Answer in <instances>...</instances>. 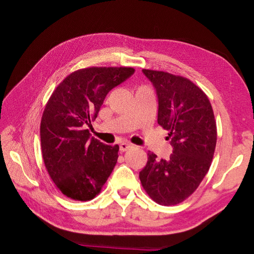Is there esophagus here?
<instances>
[{"instance_id":"1","label":"esophagus","mask_w":254,"mask_h":254,"mask_svg":"<svg viewBox=\"0 0 254 254\" xmlns=\"http://www.w3.org/2000/svg\"><path fill=\"white\" fill-rule=\"evenodd\" d=\"M132 147V144H128V143H121L120 144V150L121 152H126V150L130 149Z\"/></svg>"}]
</instances>
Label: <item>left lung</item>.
<instances>
[{"label":"left lung","mask_w":254,"mask_h":254,"mask_svg":"<svg viewBox=\"0 0 254 254\" xmlns=\"http://www.w3.org/2000/svg\"><path fill=\"white\" fill-rule=\"evenodd\" d=\"M143 73L156 89L157 122L169 132L174 149L167 160L148 152L139 180L156 203L169 206L190 196L207 174L216 147V122L207 96L190 79L153 69Z\"/></svg>","instance_id":"obj_1"}]
</instances>
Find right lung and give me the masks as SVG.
I'll return each instance as SVG.
<instances>
[{
    "label": "right lung",
    "instance_id": "add662e5",
    "mask_svg": "<svg viewBox=\"0 0 254 254\" xmlns=\"http://www.w3.org/2000/svg\"><path fill=\"white\" fill-rule=\"evenodd\" d=\"M133 67H87L64 78L53 91L40 123L48 174L64 195L89 201L99 194L118 160L119 146L90 136L107 94L134 73Z\"/></svg>",
    "mask_w": 254,
    "mask_h": 254
}]
</instances>
